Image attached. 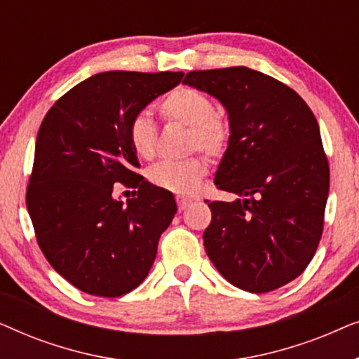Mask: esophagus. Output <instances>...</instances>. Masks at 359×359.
Segmentation results:
<instances>
[{
    "mask_svg": "<svg viewBox=\"0 0 359 359\" xmlns=\"http://www.w3.org/2000/svg\"><path fill=\"white\" fill-rule=\"evenodd\" d=\"M176 203H178V209L180 210H186L189 208V204L193 203V201L188 199V198H176Z\"/></svg>",
    "mask_w": 359,
    "mask_h": 359,
    "instance_id": "1",
    "label": "esophagus"
}]
</instances>
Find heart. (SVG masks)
<instances>
[{"label":"heart","mask_w":359,"mask_h":359,"mask_svg":"<svg viewBox=\"0 0 359 359\" xmlns=\"http://www.w3.org/2000/svg\"><path fill=\"white\" fill-rule=\"evenodd\" d=\"M160 112L166 121L180 122L191 129V147L210 156L219 155L229 140V127L215 114L212 101L193 88H178L161 101ZM132 150L140 158L150 160L156 150V127L150 116L139 114L127 129ZM208 173L203 158L161 161L149 170V181L175 194H191L199 188Z\"/></svg>","instance_id":"heart-1"}]
</instances>
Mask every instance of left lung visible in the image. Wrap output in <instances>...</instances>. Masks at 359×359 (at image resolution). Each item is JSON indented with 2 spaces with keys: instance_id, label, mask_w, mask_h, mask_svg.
<instances>
[{
  "instance_id": "1",
  "label": "left lung",
  "mask_w": 359,
  "mask_h": 359,
  "mask_svg": "<svg viewBox=\"0 0 359 359\" xmlns=\"http://www.w3.org/2000/svg\"><path fill=\"white\" fill-rule=\"evenodd\" d=\"M183 85L229 116L214 184L235 199L209 203L205 253L233 286L274 291L302 274L322 237L330 171L316 116L291 88L247 67L189 72Z\"/></svg>"
}]
</instances>
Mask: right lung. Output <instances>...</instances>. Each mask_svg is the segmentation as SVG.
<instances>
[{
  "label": "right lung",
  "mask_w": 359,
  "mask_h": 359,
  "mask_svg": "<svg viewBox=\"0 0 359 359\" xmlns=\"http://www.w3.org/2000/svg\"><path fill=\"white\" fill-rule=\"evenodd\" d=\"M183 75L97 73L72 88L43 117L27 210L47 262L83 292L124 296L144 281L155 262L176 201L135 173L140 163L127 129ZM116 182L139 187L137 198L114 200Z\"/></svg>",
  "instance_id": "obj_1"
}]
</instances>
